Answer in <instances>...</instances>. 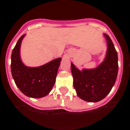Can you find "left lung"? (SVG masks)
<instances>
[{
	"label": "left lung",
	"mask_w": 130,
	"mask_h": 130,
	"mask_svg": "<svg viewBox=\"0 0 130 130\" xmlns=\"http://www.w3.org/2000/svg\"><path fill=\"white\" fill-rule=\"evenodd\" d=\"M107 52L105 58L96 68H76L71 62L74 88L79 98L96 103L105 97L115 85L118 72V52L109 36L104 34Z\"/></svg>",
	"instance_id": "left-lung-1"
}]
</instances>
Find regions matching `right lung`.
<instances>
[{
    "label": "right lung",
    "mask_w": 130,
    "mask_h": 130,
    "mask_svg": "<svg viewBox=\"0 0 130 130\" xmlns=\"http://www.w3.org/2000/svg\"><path fill=\"white\" fill-rule=\"evenodd\" d=\"M23 35L17 41L11 55V73L14 83L25 95L39 99L45 96L52 89L62 58H58L46 64L30 67L26 66L21 58Z\"/></svg>",
    "instance_id": "obj_1"
}]
</instances>
